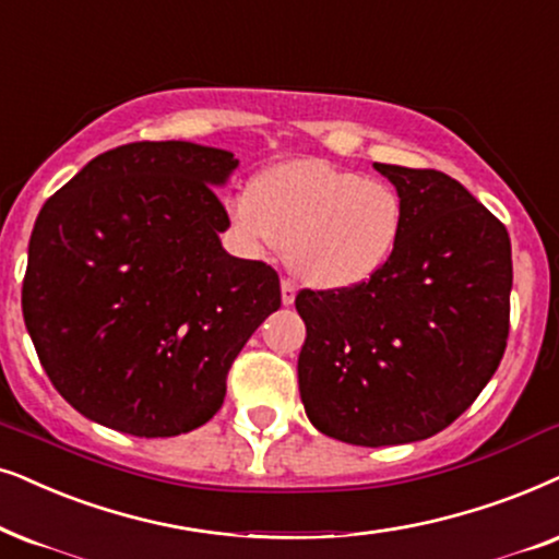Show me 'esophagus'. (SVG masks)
I'll list each match as a JSON object with an SVG mask.
<instances>
[{"mask_svg":"<svg viewBox=\"0 0 559 559\" xmlns=\"http://www.w3.org/2000/svg\"><path fill=\"white\" fill-rule=\"evenodd\" d=\"M295 293H297V285L289 277H285L282 280V302H285V306H293L295 302Z\"/></svg>","mask_w":559,"mask_h":559,"instance_id":"34e87169","label":"esophagus"}]
</instances>
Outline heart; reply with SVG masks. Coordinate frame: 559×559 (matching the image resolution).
I'll return each instance as SVG.
<instances>
[{
  "label": "heart",
  "instance_id": "1",
  "mask_svg": "<svg viewBox=\"0 0 559 559\" xmlns=\"http://www.w3.org/2000/svg\"><path fill=\"white\" fill-rule=\"evenodd\" d=\"M238 234L257 251L287 246L293 270L321 287H354L393 257L403 198L393 185L325 162H287L230 200Z\"/></svg>",
  "mask_w": 559,
  "mask_h": 559
}]
</instances>
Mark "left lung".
I'll return each mask as SVG.
<instances>
[{"mask_svg": "<svg viewBox=\"0 0 559 559\" xmlns=\"http://www.w3.org/2000/svg\"><path fill=\"white\" fill-rule=\"evenodd\" d=\"M403 198L393 257L354 287L300 289L297 382L310 424L357 447L429 439L501 365L511 325V238L437 169L374 164Z\"/></svg>", "mask_w": 559, "mask_h": 559, "instance_id": "obj_1", "label": "left lung"}]
</instances>
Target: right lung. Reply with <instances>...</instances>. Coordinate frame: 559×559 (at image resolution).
<instances>
[{
    "mask_svg": "<svg viewBox=\"0 0 559 559\" xmlns=\"http://www.w3.org/2000/svg\"><path fill=\"white\" fill-rule=\"evenodd\" d=\"M238 158L138 141L92 158L35 221L23 316L48 380L82 416L133 437L207 424L228 369L280 308V274L221 246L213 187Z\"/></svg>",
    "mask_w": 559,
    "mask_h": 559,
    "instance_id": "right-lung-1",
    "label": "right lung"
}]
</instances>
